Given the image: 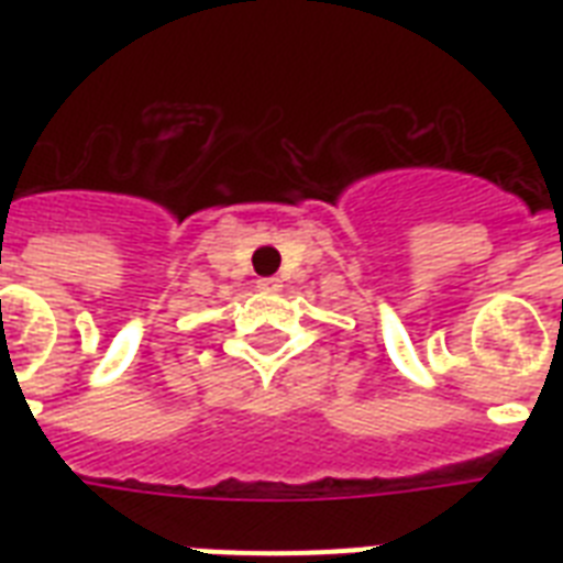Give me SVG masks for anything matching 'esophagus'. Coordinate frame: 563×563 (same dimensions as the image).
<instances>
[{"mask_svg":"<svg viewBox=\"0 0 563 563\" xmlns=\"http://www.w3.org/2000/svg\"><path fill=\"white\" fill-rule=\"evenodd\" d=\"M256 289L263 291V295H277L283 289V283L277 277H263V280H256Z\"/></svg>","mask_w":563,"mask_h":563,"instance_id":"34e87169","label":"esophagus"}]
</instances>
